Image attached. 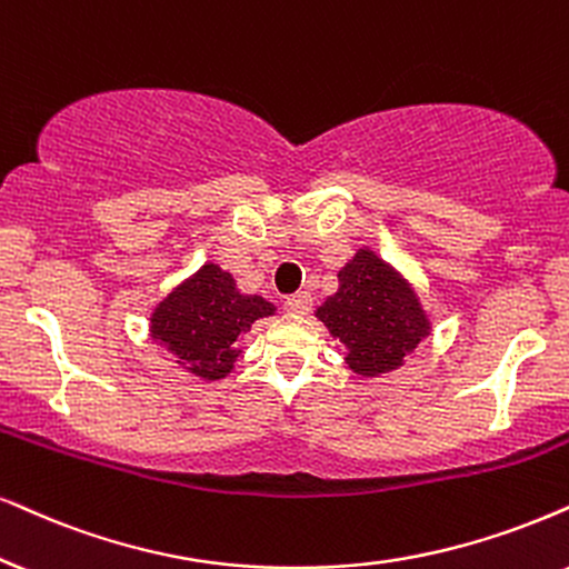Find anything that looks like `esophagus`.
<instances>
[{
  "label": "esophagus",
  "mask_w": 569,
  "mask_h": 569,
  "mask_svg": "<svg viewBox=\"0 0 569 569\" xmlns=\"http://www.w3.org/2000/svg\"><path fill=\"white\" fill-rule=\"evenodd\" d=\"M283 307H286V312H291V315H309V309H312V297L305 291H299V293H293V297L286 299Z\"/></svg>",
  "instance_id": "1"
}]
</instances>
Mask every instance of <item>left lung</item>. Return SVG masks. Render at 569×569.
Returning a JSON list of instances; mask_svg holds the SVG:
<instances>
[{
    "label": "left lung",
    "mask_w": 569,
    "mask_h": 569,
    "mask_svg": "<svg viewBox=\"0 0 569 569\" xmlns=\"http://www.w3.org/2000/svg\"><path fill=\"white\" fill-rule=\"evenodd\" d=\"M315 318L343 343L349 370L362 378L399 370L433 330L415 286L368 247L338 270V291Z\"/></svg>",
    "instance_id": "1"
}]
</instances>
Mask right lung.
<instances>
[{
  "label": "right lung",
  "mask_w": 569,
  "mask_h": 569,
  "mask_svg": "<svg viewBox=\"0 0 569 569\" xmlns=\"http://www.w3.org/2000/svg\"><path fill=\"white\" fill-rule=\"evenodd\" d=\"M276 305L241 293L233 276L204 262L172 289L149 315V338L176 357V365L201 380H222L241 357L239 338Z\"/></svg>",
  "instance_id": "add662e5"
}]
</instances>
